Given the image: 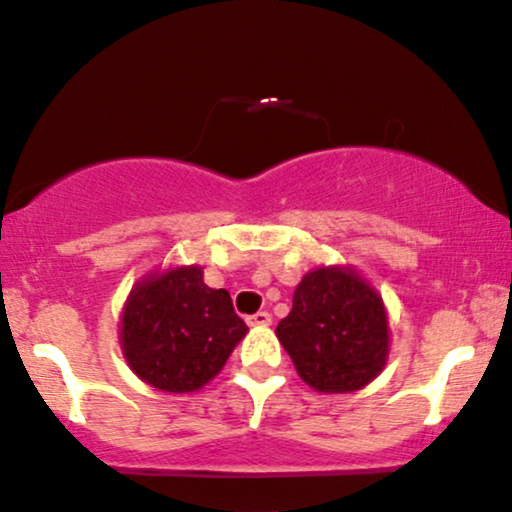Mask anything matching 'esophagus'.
Listing matches in <instances>:
<instances>
[{"instance_id":"34e87169","label":"esophagus","mask_w":512,"mask_h":512,"mask_svg":"<svg viewBox=\"0 0 512 512\" xmlns=\"http://www.w3.org/2000/svg\"><path fill=\"white\" fill-rule=\"evenodd\" d=\"M250 326H269L272 324V315L269 312H255V315L248 317Z\"/></svg>"}]
</instances>
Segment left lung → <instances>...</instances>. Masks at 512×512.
Segmentation results:
<instances>
[{
	"label": "left lung",
	"instance_id": "8db88e82",
	"mask_svg": "<svg viewBox=\"0 0 512 512\" xmlns=\"http://www.w3.org/2000/svg\"><path fill=\"white\" fill-rule=\"evenodd\" d=\"M276 336L300 379L322 393L362 389L389 357L384 300L350 267H319L305 274Z\"/></svg>",
	"mask_w": 512,
	"mask_h": 512
}]
</instances>
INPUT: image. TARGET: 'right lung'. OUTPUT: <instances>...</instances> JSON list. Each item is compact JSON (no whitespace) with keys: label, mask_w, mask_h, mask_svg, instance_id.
<instances>
[{"label":"right lung","mask_w":512,"mask_h":512,"mask_svg":"<svg viewBox=\"0 0 512 512\" xmlns=\"http://www.w3.org/2000/svg\"><path fill=\"white\" fill-rule=\"evenodd\" d=\"M248 326L202 269H166L135 283L121 315V350L140 379L169 393L202 389L226 365Z\"/></svg>","instance_id":"add662e5"}]
</instances>
